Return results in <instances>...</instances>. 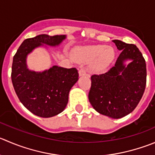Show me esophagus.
Instances as JSON below:
<instances>
[{
    "label": "esophagus",
    "instance_id": "esophagus-1",
    "mask_svg": "<svg viewBox=\"0 0 155 155\" xmlns=\"http://www.w3.org/2000/svg\"><path fill=\"white\" fill-rule=\"evenodd\" d=\"M79 76H85V75H86V71H85V69H83V68L80 69V70L79 71Z\"/></svg>",
    "mask_w": 155,
    "mask_h": 155
}]
</instances>
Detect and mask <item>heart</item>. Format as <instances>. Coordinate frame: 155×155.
I'll return each mask as SVG.
<instances>
[{
  "mask_svg": "<svg viewBox=\"0 0 155 155\" xmlns=\"http://www.w3.org/2000/svg\"><path fill=\"white\" fill-rule=\"evenodd\" d=\"M73 58L79 63H87L93 61L91 69L100 73L107 68L115 58V51L106 45H94L81 47L75 49Z\"/></svg>",
  "mask_w": 155,
  "mask_h": 155,
  "instance_id": "obj_1",
  "label": "heart"
}]
</instances>
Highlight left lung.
<instances>
[{
  "label": "left lung",
  "instance_id": "obj_1",
  "mask_svg": "<svg viewBox=\"0 0 155 155\" xmlns=\"http://www.w3.org/2000/svg\"><path fill=\"white\" fill-rule=\"evenodd\" d=\"M120 56L107 73L91 76L88 100L99 114L119 119L134 110L146 85V64L135 45L113 40ZM131 62L126 65V61Z\"/></svg>",
  "mask_w": 155,
  "mask_h": 155
}]
</instances>
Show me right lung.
<instances>
[{
	"instance_id": "obj_1",
	"label": "right lung",
	"mask_w": 155,
	"mask_h": 155,
	"mask_svg": "<svg viewBox=\"0 0 155 155\" xmlns=\"http://www.w3.org/2000/svg\"><path fill=\"white\" fill-rule=\"evenodd\" d=\"M67 36L43 34L24 40L12 64L13 88L21 103L30 112L41 117H51L62 112L68 103L69 93L79 79L76 68L53 66L36 72L28 68L27 56L41 46H58ZM46 47V46H45Z\"/></svg>"
}]
</instances>
